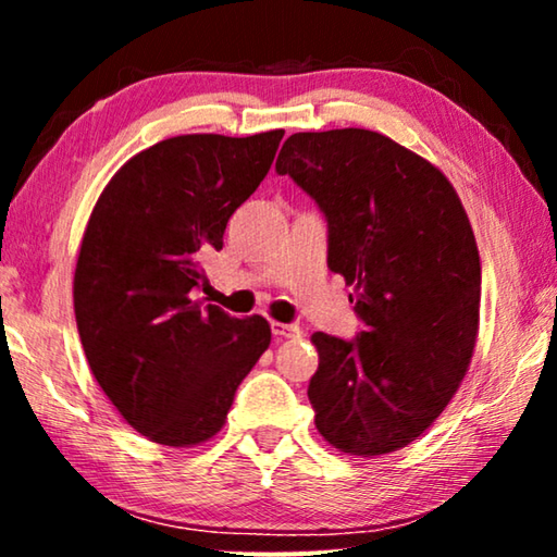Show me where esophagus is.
<instances>
[{
    "mask_svg": "<svg viewBox=\"0 0 557 557\" xmlns=\"http://www.w3.org/2000/svg\"><path fill=\"white\" fill-rule=\"evenodd\" d=\"M272 334L277 338H297L301 334V329L297 324H282V322H272Z\"/></svg>",
    "mask_w": 557,
    "mask_h": 557,
    "instance_id": "34e87169",
    "label": "esophagus"
}]
</instances>
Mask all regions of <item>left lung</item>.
<instances>
[{"mask_svg": "<svg viewBox=\"0 0 557 557\" xmlns=\"http://www.w3.org/2000/svg\"><path fill=\"white\" fill-rule=\"evenodd\" d=\"M277 174L329 223V270L354 287L366 332L312 334L314 425L344 455L379 457L418 440L447 408L479 332L482 262L455 186L381 132H297Z\"/></svg>", "mask_w": 557, "mask_h": 557, "instance_id": "left-lung-1", "label": "left lung"}]
</instances>
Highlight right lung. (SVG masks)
Segmentation results:
<instances>
[{"label":"right lung","instance_id":"add662e5","mask_svg":"<svg viewBox=\"0 0 557 557\" xmlns=\"http://www.w3.org/2000/svg\"><path fill=\"white\" fill-rule=\"evenodd\" d=\"M282 135L162 139L117 169L90 213L73 277L83 351L117 412L157 445L211 440L270 346L268 319L231 317L191 292Z\"/></svg>","mask_w":557,"mask_h":557}]
</instances>
